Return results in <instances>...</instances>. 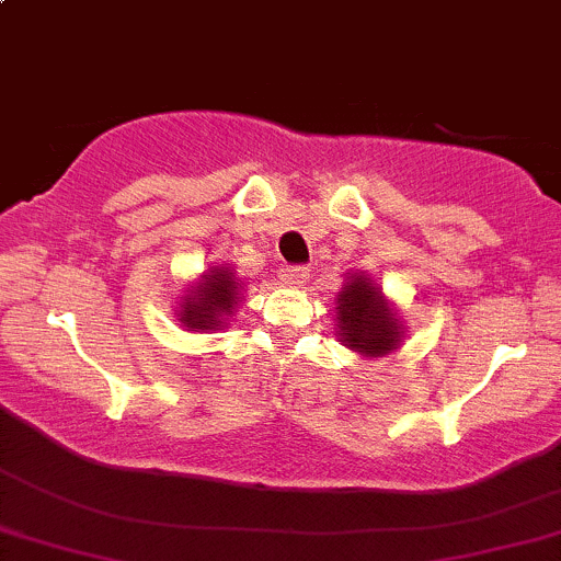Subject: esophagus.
I'll use <instances>...</instances> for the list:
<instances>
[{"label": "esophagus", "instance_id": "1", "mask_svg": "<svg viewBox=\"0 0 561 561\" xmlns=\"http://www.w3.org/2000/svg\"><path fill=\"white\" fill-rule=\"evenodd\" d=\"M309 278V270L301 267V265H286L280 267V280L286 283V286H304Z\"/></svg>", "mask_w": 561, "mask_h": 561}]
</instances>
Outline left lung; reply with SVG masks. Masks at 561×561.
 Listing matches in <instances>:
<instances>
[{
    "label": "left lung",
    "mask_w": 561,
    "mask_h": 561,
    "mask_svg": "<svg viewBox=\"0 0 561 561\" xmlns=\"http://www.w3.org/2000/svg\"><path fill=\"white\" fill-rule=\"evenodd\" d=\"M337 341L366 358L387 356L403 343V322L382 288L364 273L348 275L335 299Z\"/></svg>",
    "instance_id": "8db88e82"
}]
</instances>
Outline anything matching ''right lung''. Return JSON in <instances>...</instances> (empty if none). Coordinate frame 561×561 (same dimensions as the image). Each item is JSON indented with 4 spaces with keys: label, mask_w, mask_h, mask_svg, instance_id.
<instances>
[{
    "label": "right lung",
    "mask_w": 561,
    "mask_h": 561,
    "mask_svg": "<svg viewBox=\"0 0 561 561\" xmlns=\"http://www.w3.org/2000/svg\"><path fill=\"white\" fill-rule=\"evenodd\" d=\"M241 299V283L233 270L224 265L210 267L195 286L182 296V309H179V322L186 330H220L228 317L233 314Z\"/></svg>",
    "instance_id": "add662e5"
}]
</instances>
